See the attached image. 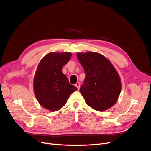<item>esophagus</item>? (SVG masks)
<instances>
[{"instance_id":"34e87169","label":"esophagus","mask_w":151,"mask_h":151,"mask_svg":"<svg viewBox=\"0 0 151 151\" xmlns=\"http://www.w3.org/2000/svg\"><path fill=\"white\" fill-rule=\"evenodd\" d=\"M75 86L77 87V89H79V88H80V83H77L76 84H75Z\"/></svg>"}]
</instances>
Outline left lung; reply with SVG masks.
I'll use <instances>...</instances> for the list:
<instances>
[{
    "label": "left lung",
    "instance_id": "obj_1",
    "mask_svg": "<svg viewBox=\"0 0 151 151\" xmlns=\"http://www.w3.org/2000/svg\"><path fill=\"white\" fill-rule=\"evenodd\" d=\"M86 77L80 92L89 106L103 111L115 104L119 97L120 77L111 62L103 55L88 52L77 53Z\"/></svg>",
    "mask_w": 151,
    "mask_h": 151
}]
</instances>
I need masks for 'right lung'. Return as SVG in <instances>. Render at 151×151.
<instances>
[{
  "mask_svg": "<svg viewBox=\"0 0 151 151\" xmlns=\"http://www.w3.org/2000/svg\"><path fill=\"white\" fill-rule=\"evenodd\" d=\"M72 56L70 52H50L39 62L33 79V89L41 106L56 111L66 104L70 95L77 90L63 74L62 67Z\"/></svg>",
  "mask_w": 151,
  "mask_h": 151,
  "instance_id": "add662e5",
  "label": "right lung"
}]
</instances>
